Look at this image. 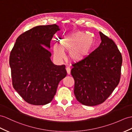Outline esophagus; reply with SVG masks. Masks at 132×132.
Listing matches in <instances>:
<instances>
[{
	"mask_svg": "<svg viewBox=\"0 0 132 132\" xmlns=\"http://www.w3.org/2000/svg\"><path fill=\"white\" fill-rule=\"evenodd\" d=\"M66 70H67V73H68V75H70V70H71V69H70L69 67H67V68H66Z\"/></svg>",
	"mask_w": 132,
	"mask_h": 132,
	"instance_id": "obj_1",
	"label": "esophagus"
}]
</instances>
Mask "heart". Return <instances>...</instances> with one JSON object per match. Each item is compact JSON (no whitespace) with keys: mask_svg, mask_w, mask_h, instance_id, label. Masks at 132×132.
Masks as SVG:
<instances>
[{"mask_svg":"<svg viewBox=\"0 0 132 132\" xmlns=\"http://www.w3.org/2000/svg\"><path fill=\"white\" fill-rule=\"evenodd\" d=\"M92 43V38L82 32L71 34L61 40L59 46L54 45V56L57 59H62L65 56L63 51H69L68 55L70 60L79 62L88 55Z\"/></svg>","mask_w":132,"mask_h":132,"instance_id":"1","label":"heart"}]
</instances>
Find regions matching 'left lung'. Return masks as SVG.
<instances>
[{
    "label": "left lung",
    "instance_id": "8db88e82",
    "mask_svg": "<svg viewBox=\"0 0 132 132\" xmlns=\"http://www.w3.org/2000/svg\"><path fill=\"white\" fill-rule=\"evenodd\" d=\"M101 43L87 56L73 64L74 93L83 105L96 106L106 100L119 83L122 56L114 42L99 32Z\"/></svg>",
    "mask_w": 132,
    "mask_h": 132
}]
</instances>
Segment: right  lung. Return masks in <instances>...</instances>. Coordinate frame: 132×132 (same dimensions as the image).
Here are the masks:
<instances>
[{
	"label": "right lung",
	"mask_w": 132,
	"mask_h": 132,
	"mask_svg": "<svg viewBox=\"0 0 132 132\" xmlns=\"http://www.w3.org/2000/svg\"><path fill=\"white\" fill-rule=\"evenodd\" d=\"M59 27L38 26L21 34L9 56L12 85L25 101L34 105L49 104L59 83L67 76L65 66L51 60L50 41Z\"/></svg>",
	"instance_id": "1"
}]
</instances>
